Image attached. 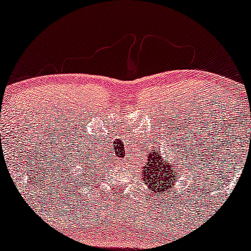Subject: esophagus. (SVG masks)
I'll list each match as a JSON object with an SVG mask.
<instances>
[{
  "label": "esophagus",
  "instance_id": "34e87169",
  "mask_svg": "<svg viewBox=\"0 0 251 251\" xmlns=\"http://www.w3.org/2000/svg\"><path fill=\"white\" fill-rule=\"evenodd\" d=\"M121 163H123V164H125V161H124V159H123V161H121Z\"/></svg>",
  "mask_w": 251,
  "mask_h": 251
}]
</instances>
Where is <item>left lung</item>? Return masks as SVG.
Instances as JSON below:
<instances>
[{"mask_svg": "<svg viewBox=\"0 0 251 251\" xmlns=\"http://www.w3.org/2000/svg\"><path fill=\"white\" fill-rule=\"evenodd\" d=\"M148 163L142 169V176L145 183L150 187L151 192H166L177 181V172L173 164L163 163V159L159 156L158 150L150 151L148 156Z\"/></svg>", "mask_w": 251, "mask_h": 251, "instance_id": "left-lung-1", "label": "left lung"}]
</instances>
